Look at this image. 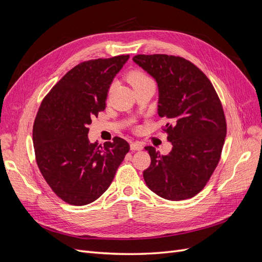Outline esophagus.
Masks as SVG:
<instances>
[{
  "label": "esophagus",
  "instance_id": "34e87169",
  "mask_svg": "<svg viewBox=\"0 0 262 262\" xmlns=\"http://www.w3.org/2000/svg\"><path fill=\"white\" fill-rule=\"evenodd\" d=\"M130 147L132 150H141V149H143V143H141V142H138V141L131 142Z\"/></svg>",
  "mask_w": 262,
  "mask_h": 262
}]
</instances>
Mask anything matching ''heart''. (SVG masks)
Returning a JSON list of instances; mask_svg holds the SVG:
<instances>
[{
	"label": "heart",
	"mask_w": 262,
	"mask_h": 262,
	"mask_svg": "<svg viewBox=\"0 0 262 262\" xmlns=\"http://www.w3.org/2000/svg\"><path fill=\"white\" fill-rule=\"evenodd\" d=\"M128 80L131 83V85L133 86V89H134V87L141 85V84L153 82L145 73L142 72V71H133V72H131L129 74Z\"/></svg>",
	"instance_id": "heart-1"
}]
</instances>
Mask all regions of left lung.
<instances>
[{"label":"left lung","mask_w":262,"mask_h":262,"mask_svg":"<svg viewBox=\"0 0 262 262\" xmlns=\"http://www.w3.org/2000/svg\"><path fill=\"white\" fill-rule=\"evenodd\" d=\"M133 61L157 83V114L168 120L165 131L172 144L167 155L145 147V184L164 199H189L219 164L226 137L223 107L209 78L190 61L167 54H138Z\"/></svg>","instance_id":"1"}]
</instances>
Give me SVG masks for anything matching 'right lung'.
<instances>
[{
	"label": "right lung",
	"instance_id": "obj_1",
	"mask_svg": "<svg viewBox=\"0 0 262 262\" xmlns=\"http://www.w3.org/2000/svg\"><path fill=\"white\" fill-rule=\"evenodd\" d=\"M129 54L80 63L43 98L37 113L33 142L43 178L63 201L85 205L97 200L112 184L129 152L115 137L99 145L89 140V124L105 110L109 87Z\"/></svg>",
	"mask_w": 262,
	"mask_h": 262
}]
</instances>
